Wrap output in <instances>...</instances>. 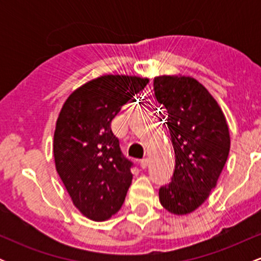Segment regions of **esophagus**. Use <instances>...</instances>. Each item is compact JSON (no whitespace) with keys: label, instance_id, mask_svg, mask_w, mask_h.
Here are the masks:
<instances>
[{"label":"esophagus","instance_id":"esophagus-1","mask_svg":"<svg viewBox=\"0 0 261 261\" xmlns=\"http://www.w3.org/2000/svg\"><path fill=\"white\" fill-rule=\"evenodd\" d=\"M140 167L142 169H146L148 167V160H142L140 162Z\"/></svg>","mask_w":261,"mask_h":261}]
</instances>
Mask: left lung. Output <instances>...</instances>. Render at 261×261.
Listing matches in <instances>:
<instances>
[{
	"label": "left lung",
	"mask_w": 261,
	"mask_h": 261,
	"mask_svg": "<svg viewBox=\"0 0 261 261\" xmlns=\"http://www.w3.org/2000/svg\"><path fill=\"white\" fill-rule=\"evenodd\" d=\"M153 87L175 154L172 181L160 189V201L182 216L216 188L230 148L228 125L217 100L193 77L164 74L154 77Z\"/></svg>",
	"instance_id": "left-lung-1"
}]
</instances>
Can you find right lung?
I'll return each instance as SVG.
<instances>
[{"mask_svg":"<svg viewBox=\"0 0 261 261\" xmlns=\"http://www.w3.org/2000/svg\"><path fill=\"white\" fill-rule=\"evenodd\" d=\"M148 81L104 74L74 89L60 110L55 167L73 205L89 220H109L125 201L133 163L122 155L110 122Z\"/></svg>","mask_w":261,"mask_h":261,"instance_id":"obj_1","label":"right lung"}]
</instances>
